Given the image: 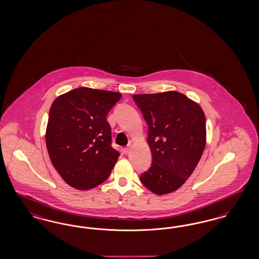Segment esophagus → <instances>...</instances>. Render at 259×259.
I'll return each mask as SVG.
<instances>
[{"instance_id":"obj_1","label":"esophagus","mask_w":259,"mask_h":259,"mask_svg":"<svg viewBox=\"0 0 259 259\" xmlns=\"http://www.w3.org/2000/svg\"><path fill=\"white\" fill-rule=\"evenodd\" d=\"M130 150H131V144L127 145L126 147H124V148H123V152H124L125 154H127V153L130 151Z\"/></svg>"}]
</instances>
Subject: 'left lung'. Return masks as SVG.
Instances as JSON below:
<instances>
[{"label": "left lung", "mask_w": 259, "mask_h": 259, "mask_svg": "<svg viewBox=\"0 0 259 259\" xmlns=\"http://www.w3.org/2000/svg\"><path fill=\"white\" fill-rule=\"evenodd\" d=\"M148 125L152 164L140 177L157 195L177 190L200 161L205 146L202 108L185 95L169 91L133 96Z\"/></svg>", "instance_id": "left-lung-1"}]
</instances>
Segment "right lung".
<instances>
[{"label": "right lung", "instance_id": "add662e5", "mask_svg": "<svg viewBox=\"0 0 259 259\" xmlns=\"http://www.w3.org/2000/svg\"><path fill=\"white\" fill-rule=\"evenodd\" d=\"M121 94L86 87L59 96L50 109L46 144L54 168L71 187L96 188L107 180L119 153L106 116Z\"/></svg>", "mask_w": 259, "mask_h": 259}]
</instances>
